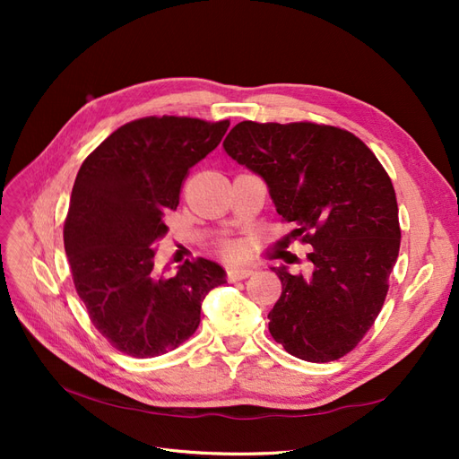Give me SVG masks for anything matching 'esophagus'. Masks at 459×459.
Returning a JSON list of instances; mask_svg holds the SVG:
<instances>
[{
  "mask_svg": "<svg viewBox=\"0 0 459 459\" xmlns=\"http://www.w3.org/2000/svg\"><path fill=\"white\" fill-rule=\"evenodd\" d=\"M255 273V268L253 266H233L228 270V277L230 280H245V277L253 275Z\"/></svg>",
  "mask_w": 459,
  "mask_h": 459,
  "instance_id": "obj_1",
  "label": "esophagus"
}]
</instances>
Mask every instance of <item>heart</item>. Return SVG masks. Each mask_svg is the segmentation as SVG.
I'll return each mask as SVG.
<instances>
[{
  "instance_id": "obj_1",
  "label": "heart",
  "mask_w": 459,
  "mask_h": 459,
  "mask_svg": "<svg viewBox=\"0 0 459 459\" xmlns=\"http://www.w3.org/2000/svg\"><path fill=\"white\" fill-rule=\"evenodd\" d=\"M224 251H226L228 255H239V253H241V247L235 245V243H228V245L224 247Z\"/></svg>"
}]
</instances>
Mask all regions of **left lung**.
<instances>
[{"instance_id": "obj_1", "label": "left lung", "mask_w": 459, "mask_h": 459, "mask_svg": "<svg viewBox=\"0 0 459 459\" xmlns=\"http://www.w3.org/2000/svg\"><path fill=\"white\" fill-rule=\"evenodd\" d=\"M224 149L268 186L275 211L310 243L308 275L272 268L281 297L272 337L307 362H333L362 341L379 316L400 251L391 178L351 132L312 122L245 120Z\"/></svg>"}]
</instances>
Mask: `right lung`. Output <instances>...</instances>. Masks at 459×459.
<instances>
[{
  "label": "right lung",
  "mask_w": 459,
  "mask_h": 459,
  "mask_svg": "<svg viewBox=\"0 0 459 459\" xmlns=\"http://www.w3.org/2000/svg\"><path fill=\"white\" fill-rule=\"evenodd\" d=\"M230 122L149 117L124 124L80 166L65 221V251L91 324L117 351L155 358L187 341L201 304L226 283L220 264L186 260L155 273L166 214L193 164L214 151Z\"/></svg>",
  "instance_id": "add662e5"
}]
</instances>
